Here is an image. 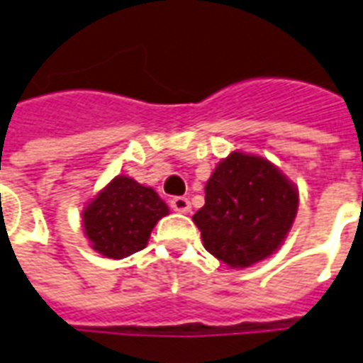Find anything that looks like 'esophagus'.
I'll list each match as a JSON object with an SVG mask.
<instances>
[{"label":"esophagus","instance_id":"obj_1","mask_svg":"<svg viewBox=\"0 0 363 363\" xmlns=\"http://www.w3.org/2000/svg\"><path fill=\"white\" fill-rule=\"evenodd\" d=\"M171 209L177 211V213H188V211H190V199L173 198L171 199Z\"/></svg>","mask_w":363,"mask_h":363}]
</instances>
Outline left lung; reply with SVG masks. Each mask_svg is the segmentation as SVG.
<instances>
[{"mask_svg":"<svg viewBox=\"0 0 363 363\" xmlns=\"http://www.w3.org/2000/svg\"><path fill=\"white\" fill-rule=\"evenodd\" d=\"M298 203V188L277 165L238 150L218 162L192 220L215 258L242 269L279 250Z\"/></svg>","mask_w":363,"mask_h":363,"instance_id":"8db88e82","label":"left lung"}]
</instances>
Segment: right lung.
Wrapping results in <instances>:
<instances>
[{"instance_id": "obj_1", "label": "right lung", "mask_w": 363, "mask_h": 363, "mask_svg": "<svg viewBox=\"0 0 363 363\" xmlns=\"http://www.w3.org/2000/svg\"><path fill=\"white\" fill-rule=\"evenodd\" d=\"M169 215V207L135 179L116 175L82 211V228L90 247L111 259H122L147 247L152 228Z\"/></svg>"}]
</instances>
